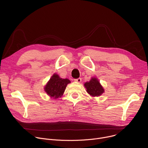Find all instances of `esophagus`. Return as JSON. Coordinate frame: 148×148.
Masks as SVG:
<instances>
[{
  "label": "esophagus",
  "instance_id": "1",
  "mask_svg": "<svg viewBox=\"0 0 148 148\" xmlns=\"http://www.w3.org/2000/svg\"><path fill=\"white\" fill-rule=\"evenodd\" d=\"M74 81L77 82H81V78H78L75 79H74Z\"/></svg>",
  "mask_w": 148,
  "mask_h": 148
}]
</instances>
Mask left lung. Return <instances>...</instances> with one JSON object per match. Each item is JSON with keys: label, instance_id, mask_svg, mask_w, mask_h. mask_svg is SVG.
<instances>
[{"label": "left lung", "instance_id": "obj_1", "mask_svg": "<svg viewBox=\"0 0 148 148\" xmlns=\"http://www.w3.org/2000/svg\"><path fill=\"white\" fill-rule=\"evenodd\" d=\"M84 86L86 88L87 92L93 97L99 96L104 92V90L99 82L95 78H92L89 82H86Z\"/></svg>", "mask_w": 148, "mask_h": 148}]
</instances>
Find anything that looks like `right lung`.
Masks as SVG:
<instances>
[{
	"label": "right lung",
	"mask_w": 148,
	"mask_h": 148,
	"mask_svg": "<svg viewBox=\"0 0 148 148\" xmlns=\"http://www.w3.org/2000/svg\"><path fill=\"white\" fill-rule=\"evenodd\" d=\"M70 82L69 79H62L54 74L45 87V90L49 96L56 99L62 95L67 85Z\"/></svg>",
	"instance_id": "obj_1"
}]
</instances>
